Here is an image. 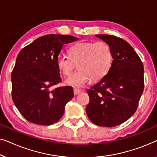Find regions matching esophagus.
<instances>
[{
    "mask_svg": "<svg viewBox=\"0 0 157 157\" xmlns=\"http://www.w3.org/2000/svg\"><path fill=\"white\" fill-rule=\"evenodd\" d=\"M73 92H74L75 95H78V94H79L81 92V90H79V89H74Z\"/></svg>",
    "mask_w": 157,
    "mask_h": 157,
    "instance_id": "34e87169",
    "label": "esophagus"
}]
</instances>
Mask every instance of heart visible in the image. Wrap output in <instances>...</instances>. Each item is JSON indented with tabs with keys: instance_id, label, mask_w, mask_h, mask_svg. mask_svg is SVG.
Wrapping results in <instances>:
<instances>
[{
	"instance_id": "b5f03b06",
	"label": "heart",
	"mask_w": 157,
	"mask_h": 157,
	"mask_svg": "<svg viewBox=\"0 0 157 157\" xmlns=\"http://www.w3.org/2000/svg\"><path fill=\"white\" fill-rule=\"evenodd\" d=\"M56 63L65 76L70 75L77 64L78 70L66 79L65 84L81 88L90 79L98 81L107 75L113 63V55L105 42H79L70 48L69 56L59 54Z\"/></svg>"
}]
</instances>
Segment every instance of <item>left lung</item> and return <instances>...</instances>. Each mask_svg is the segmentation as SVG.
Returning a JSON list of instances; mask_svg holds the SVG:
<instances>
[{"instance_id": "left-lung-1", "label": "left lung", "mask_w": 157, "mask_h": 157, "mask_svg": "<svg viewBox=\"0 0 157 157\" xmlns=\"http://www.w3.org/2000/svg\"><path fill=\"white\" fill-rule=\"evenodd\" d=\"M111 48L113 63L105 78L88 89V118L101 127L121 124L131 117L144 90V66L127 41L109 35H95Z\"/></svg>"}]
</instances>
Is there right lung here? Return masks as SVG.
<instances>
[{
	"mask_svg": "<svg viewBox=\"0 0 157 157\" xmlns=\"http://www.w3.org/2000/svg\"><path fill=\"white\" fill-rule=\"evenodd\" d=\"M78 40L68 35H44L17 55L11 74L12 98L30 122L50 125L63 117L66 104L74 96L73 89L50 88L62 82L56 59L63 45Z\"/></svg>",
	"mask_w": 157,
	"mask_h": 157,
	"instance_id": "obj_1",
	"label": "right lung"
}]
</instances>
